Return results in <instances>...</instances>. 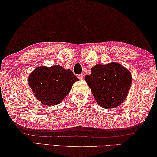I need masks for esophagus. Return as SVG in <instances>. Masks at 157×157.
I'll list each match as a JSON object with an SVG mask.
<instances>
[{"instance_id":"1","label":"esophagus","mask_w":157,"mask_h":157,"mask_svg":"<svg viewBox=\"0 0 157 157\" xmlns=\"http://www.w3.org/2000/svg\"><path fill=\"white\" fill-rule=\"evenodd\" d=\"M78 78L80 80L83 79V78H84V75H83V74L78 75Z\"/></svg>"}]
</instances>
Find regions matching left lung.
<instances>
[{"label": "left lung", "mask_w": 157, "mask_h": 157, "mask_svg": "<svg viewBox=\"0 0 157 157\" xmlns=\"http://www.w3.org/2000/svg\"><path fill=\"white\" fill-rule=\"evenodd\" d=\"M91 72L85 78L98 105L105 109L119 106L131 88V72L117 63L97 64Z\"/></svg>", "instance_id": "8db88e82"}]
</instances>
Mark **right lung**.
<instances>
[{"label": "right lung", "instance_id": "right-lung-1", "mask_svg": "<svg viewBox=\"0 0 157 157\" xmlns=\"http://www.w3.org/2000/svg\"><path fill=\"white\" fill-rule=\"evenodd\" d=\"M28 80L36 98L45 105L53 106L62 101L78 78L70 69L55 65L37 67Z\"/></svg>", "mask_w": 157, "mask_h": 157}]
</instances>
